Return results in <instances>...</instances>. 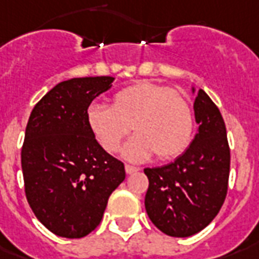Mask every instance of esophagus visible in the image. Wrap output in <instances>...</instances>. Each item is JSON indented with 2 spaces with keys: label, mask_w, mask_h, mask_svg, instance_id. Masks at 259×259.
<instances>
[{
  "label": "esophagus",
  "mask_w": 259,
  "mask_h": 259,
  "mask_svg": "<svg viewBox=\"0 0 259 259\" xmlns=\"http://www.w3.org/2000/svg\"><path fill=\"white\" fill-rule=\"evenodd\" d=\"M139 170V167H135V166H131V165H125V173L127 174H134L136 173Z\"/></svg>",
  "instance_id": "34e87169"
}]
</instances>
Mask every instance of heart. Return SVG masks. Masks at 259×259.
Instances as JSON below:
<instances>
[{
	"mask_svg": "<svg viewBox=\"0 0 259 259\" xmlns=\"http://www.w3.org/2000/svg\"><path fill=\"white\" fill-rule=\"evenodd\" d=\"M86 119L100 146L119 150L124 138L136 135L123 148L130 161H144L155 154L167 161L181 155L193 135V115L185 97L167 86L136 82L112 97V107L90 105Z\"/></svg>",
	"mask_w": 259,
	"mask_h": 259,
	"instance_id": "b5f03b06",
	"label": "heart"
}]
</instances>
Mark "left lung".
Masks as SVG:
<instances>
[{
  "mask_svg": "<svg viewBox=\"0 0 259 259\" xmlns=\"http://www.w3.org/2000/svg\"><path fill=\"white\" fill-rule=\"evenodd\" d=\"M193 109L198 131L185 152L169 165L144 169L148 218L166 235L176 238L204 230L219 213L228 189L230 147L222 113L202 89H198Z\"/></svg>",
  "mask_w": 259,
  "mask_h": 259,
  "instance_id": "8db88e82",
  "label": "left lung"
}]
</instances>
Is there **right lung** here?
<instances>
[{
    "mask_svg": "<svg viewBox=\"0 0 259 259\" xmlns=\"http://www.w3.org/2000/svg\"><path fill=\"white\" fill-rule=\"evenodd\" d=\"M113 77L71 78L32 109L21 148L25 196L39 222L62 238L97 227L112 192L124 181L123 162L98 144L86 119Z\"/></svg>",
    "mask_w": 259,
    "mask_h": 259,
    "instance_id": "1",
    "label": "right lung"
}]
</instances>
